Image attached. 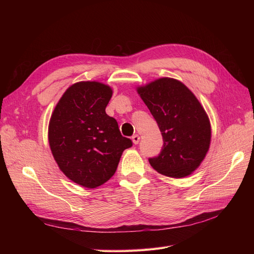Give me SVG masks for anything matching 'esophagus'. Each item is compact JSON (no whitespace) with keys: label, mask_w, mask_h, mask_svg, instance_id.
Returning a JSON list of instances; mask_svg holds the SVG:
<instances>
[{"label":"esophagus","mask_w":254,"mask_h":254,"mask_svg":"<svg viewBox=\"0 0 254 254\" xmlns=\"http://www.w3.org/2000/svg\"><path fill=\"white\" fill-rule=\"evenodd\" d=\"M132 142H133V144H137L140 142V135L139 134H133L132 135Z\"/></svg>","instance_id":"34e87169"}]
</instances>
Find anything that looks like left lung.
<instances>
[{
  "label": "left lung",
  "mask_w": 254,
  "mask_h": 254,
  "mask_svg": "<svg viewBox=\"0 0 254 254\" xmlns=\"http://www.w3.org/2000/svg\"><path fill=\"white\" fill-rule=\"evenodd\" d=\"M137 92L156 120L163 147L148 161L153 170L173 178L194 172L211 142L209 118L196 96L179 80L160 78Z\"/></svg>",
  "instance_id": "left-lung-1"
}]
</instances>
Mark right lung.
I'll list each match as a JSON object with an SVG mask.
<instances>
[{
	"mask_svg": "<svg viewBox=\"0 0 254 254\" xmlns=\"http://www.w3.org/2000/svg\"><path fill=\"white\" fill-rule=\"evenodd\" d=\"M110 87L80 81L68 88L54 110L49 142L54 159L75 183L94 189L117 171L123 151L132 141L123 136L118 122L106 113Z\"/></svg>",
	"mask_w": 254,
	"mask_h": 254,
	"instance_id": "1",
	"label": "right lung"
}]
</instances>
